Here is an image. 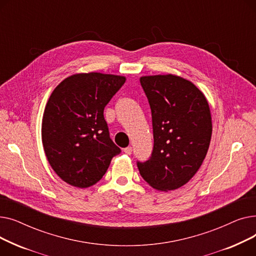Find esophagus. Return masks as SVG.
Returning <instances> with one entry per match:
<instances>
[{"label": "esophagus", "mask_w": 256, "mask_h": 256, "mask_svg": "<svg viewBox=\"0 0 256 256\" xmlns=\"http://www.w3.org/2000/svg\"><path fill=\"white\" fill-rule=\"evenodd\" d=\"M124 154H132V146H128V147H126V148L124 150Z\"/></svg>", "instance_id": "esophagus-1"}]
</instances>
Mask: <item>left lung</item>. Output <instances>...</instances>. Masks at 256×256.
Instances as JSON below:
<instances>
[{
    "instance_id": "1",
    "label": "left lung",
    "mask_w": 256,
    "mask_h": 256,
    "mask_svg": "<svg viewBox=\"0 0 256 256\" xmlns=\"http://www.w3.org/2000/svg\"><path fill=\"white\" fill-rule=\"evenodd\" d=\"M140 83L152 110L154 150L138 169L154 189L176 190L195 176L208 154V102L191 80L176 74L143 76Z\"/></svg>"
}]
</instances>
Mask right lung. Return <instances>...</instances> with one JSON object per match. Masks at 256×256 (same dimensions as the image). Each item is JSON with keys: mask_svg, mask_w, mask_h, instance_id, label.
Here are the masks:
<instances>
[{"mask_svg": "<svg viewBox=\"0 0 256 256\" xmlns=\"http://www.w3.org/2000/svg\"><path fill=\"white\" fill-rule=\"evenodd\" d=\"M126 80L94 72L76 74L52 92L42 116V145L50 167L68 184H96L120 152L110 139L104 109Z\"/></svg>", "mask_w": 256, "mask_h": 256, "instance_id": "obj_1", "label": "right lung"}]
</instances>
